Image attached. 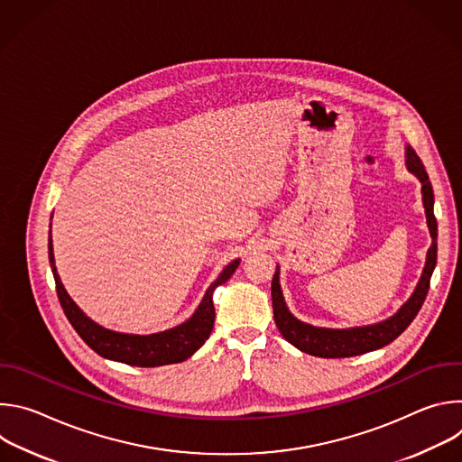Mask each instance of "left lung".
Instances as JSON below:
<instances>
[{"label": "left lung", "mask_w": 462, "mask_h": 462, "mask_svg": "<svg viewBox=\"0 0 462 462\" xmlns=\"http://www.w3.org/2000/svg\"><path fill=\"white\" fill-rule=\"evenodd\" d=\"M406 168L422 184V205L426 210V223L431 236V246L428 248V254H426V265L413 294L393 316L373 325L351 327V328L314 327L310 323L298 319L289 310L283 298L282 285H280V269H276V274L273 278V287H271L274 321L283 338L294 347H298L300 351L312 356H319V358H349V356H358L369 351H376L391 344L394 338H399L419 314L430 289L431 274L437 265V219L433 216L435 201H433V188H431L430 177L424 170L422 161L410 146H406Z\"/></svg>", "instance_id": "obj_1"}]
</instances>
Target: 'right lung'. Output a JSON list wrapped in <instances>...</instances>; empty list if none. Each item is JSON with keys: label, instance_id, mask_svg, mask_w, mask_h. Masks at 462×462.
Masks as SVG:
<instances>
[{"label": "right lung", "instance_id": "1", "mask_svg": "<svg viewBox=\"0 0 462 462\" xmlns=\"http://www.w3.org/2000/svg\"><path fill=\"white\" fill-rule=\"evenodd\" d=\"M49 263L51 271L56 282V292L60 305L75 327V331L80 335V338L100 356L115 362H122L127 365L137 367H159L168 364H179L189 358L197 349H199L210 337L216 319V309H214V291L216 287L226 283L230 276L239 267V259H234L232 263L221 271L217 280L208 287L205 292L199 307L195 312L182 321L177 327L168 328L162 333L153 335H127V333H116L111 328H106L93 321L65 291L56 265H54V254H52V239L49 237Z\"/></svg>", "mask_w": 462, "mask_h": 462}]
</instances>
